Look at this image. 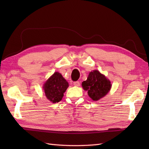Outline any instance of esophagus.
I'll return each mask as SVG.
<instances>
[{
	"instance_id": "obj_1",
	"label": "esophagus",
	"mask_w": 149,
	"mask_h": 149,
	"mask_svg": "<svg viewBox=\"0 0 149 149\" xmlns=\"http://www.w3.org/2000/svg\"><path fill=\"white\" fill-rule=\"evenodd\" d=\"M74 85L75 86H80V83L79 81H75L74 82Z\"/></svg>"
}]
</instances>
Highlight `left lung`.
Returning <instances> with one entry per match:
<instances>
[{"instance_id": "obj_1", "label": "left lung", "mask_w": 149, "mask_h": 149, "mask_svg": "<svg viewBox=\"0 0 149 149\" xmlns=\"http://www.w3.org/2000/svg\"><path fill=\"white\" fill-rule=\"evenodd\" d=\"M83 89L88 91L89 97L93 100H99L109 92L111 87V82L98 71L91 72L88 79L82 83Z\"/></svg>"}]
</instances>
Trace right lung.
<instances>
[{"label":"right lung","mask_w":149,"mask_h":149,"mask_svg":"<svg viewBox=\"0 0 149 149\" xmlns=\"http://www.w3.org/2000/svg\"><path fill=\"white\" fill-rule=\"evenodd\" d=\"M68 87V83L61 74L55 72L44 84L43 89L47 99L56 103L61 100Z\"/></svg>","instance_id":"right-lung-1"}]
</instances>
